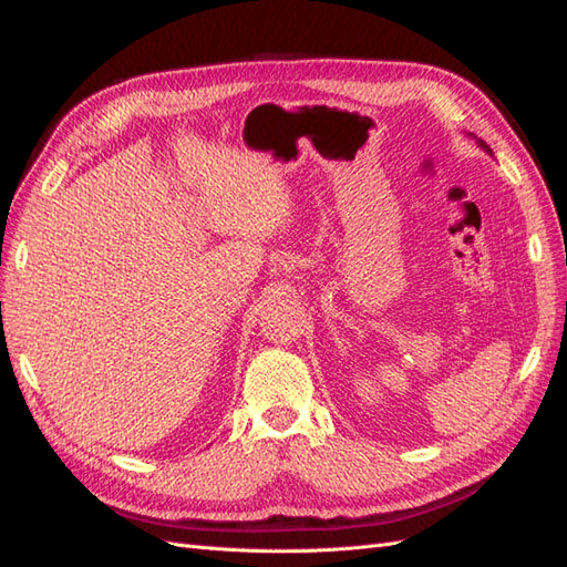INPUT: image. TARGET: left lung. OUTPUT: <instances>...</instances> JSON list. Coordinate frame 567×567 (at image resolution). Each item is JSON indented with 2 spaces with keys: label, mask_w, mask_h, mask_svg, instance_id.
Listing matches in <instances>:
<instances>
[{
  "label": "left lung",
  "mask_w": 567,
  "mask_h": 567,
  "mask_svg": "<svg viewBox=\"0 0 567 567\" xmlns=\"http://www.w3.org/2000/svg\"><path fill=\"white\" fill-rule=\"evenodd\" d=\"M480 146H485V144H483V142H480ZM485 148H487V146H485Z\"/></svg>",
  "instance_id": "1"
}]
</instances>
